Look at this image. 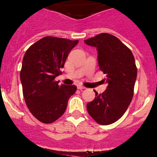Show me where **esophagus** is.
<instances>
[{
  "mask_svg": "<svg viewBox=\"0 0 157 157\" xmlns=\"http://www.w3.org/2000/svg\"><path fill=\"white\" fill-rule=\"evenodd\" d=\"M77 89H78L79 90H83V89H85L86 88L84 86H77Z\"/></svg>",
  "mask_w": 157,
  "mask_h": 157,
  "instance_id": "obj_1",
  "label": "esophagus"
}]
</instances>
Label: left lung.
I'll list each match as a JSON object with an SVG mask.
<instances>
[{
    "label": "left lung",
    "instance_id": "left-lung-1",
    "mask_svg": "<svg viewBox=\"0 0 157 157\" xmlns=\"http://www.w3.org/2000/svg\"><path fill=\"white\" fill-rule=\"evenodd\" d=\"M95 47L99 68L106 75V89L87 104V111L97 123L108 125L122 116L133 96L137 77L135 59L130 49L109 33H101L84 40Z\"/></svg>",
    "mask_w": 157,
    "mask_h": 157
}]
</instances>
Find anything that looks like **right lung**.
<instances>
[{
    "mask_svg": "<svg viewBox=\"0 0 157 157\" xmlns=\"http://www.w3.org/2000/svg\"><path fill=\"white\" fill-rule=\"evenodd\" d=\"M78 40L46 36L26 51L20 73L26 104L33 115L44 124L57 120L77 90L75 85H59L55 77L62 73L70 51Z\"/></svg>",
    "mask_w": 157,
    "mask_h": 157,
    "instance_id": "obj_1",
    "label": "right lung"
}]
</instances>
